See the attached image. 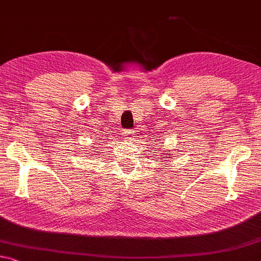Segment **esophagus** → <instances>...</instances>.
I'll list each match as a JSON object with an SVG mask.
<instances>
[{
	"mask_svg": "<svg viewBox=\"0 0 261 261\" xmlns=\"http://www.w3.org/2000/svg\"><path fill=\"white\" fill-rule=\"evenodd\" d=\"M124 138L125 139H127V140H131V139H134V137H135V132L132 131V130H126V131H124Z\"/></svg>",
	"mask_w": 261,
	"mask_h": 261,
	"instance_id": "34e87169",
	"label": "esophagus"
}]
</instances>
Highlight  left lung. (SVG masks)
I'll use <instances>...</instances> for the list:
<instances>
[{
  "label": "left lung",
  "instance_id": "left-lung-1",
  "mask_svg": "<svg viewBox=\"0 0 261 261\" xmlns=\"http://www.w3.org/2000/svg\"><path fill=\"white\" fill-rule=\"evenodd\" d=\"M168 155H171V154H169V151H166V153H164L163 158H164V159H166V158H171V156H168ZM163 158H161V159H163Z\"/></svg>",
  "mask_w": 261,
  "mask_h": 261
}]
</instances>
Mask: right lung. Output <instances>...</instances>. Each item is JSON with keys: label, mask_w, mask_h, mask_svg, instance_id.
Here are the masks:
<instances>
[{"label": "right lung", "mask_w": 261, "mask_h": 261, "mask_svg": "<svg viewBox=\"0 0 261 261\" xmlns=\"http://www.w3.org/2000/svg\"><path fill=\"white\" fill-rule=\"evenodd\" d=\"M94 150H95V148H94Z\"/></svg>", "instance_id": "right-lung-1"}]
</instances>
